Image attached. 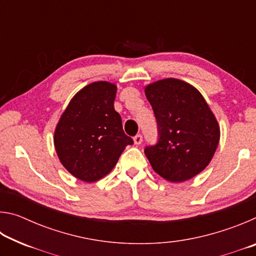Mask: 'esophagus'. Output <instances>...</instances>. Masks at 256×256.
Returning a JSON list of instances; mask_svg holds the SVG:
<instances>
[{"mask_svg": "<svg viewBox=\"0 0 256 256\" xmlns=\"http://www.w3.org/2000/svg\"><path fill=\"white\" fill-rule=\"evenodd\" d=\"M133 141H134V144H136V146L141 144V142H142V136H141V134H136V136L133 138Z\"/></svg>", "mask_w": 256, "mask_h": 256, "instance_id": "obj_1", "label": "esophagus"}]
</instances>
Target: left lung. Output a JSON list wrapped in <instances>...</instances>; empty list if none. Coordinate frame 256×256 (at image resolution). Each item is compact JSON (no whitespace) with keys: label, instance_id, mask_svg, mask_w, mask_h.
<instances>
[{"label":"left lung","instance_id":"8db88e82","mask_svg":"<svg viewBox=\"0 0 256 256\" xmlns=\"http://www.w3.org/2000/svg\"><path fill=\"white\" fill-rule=\"evenodd\" d=\"M158 123L159 140L144 154L152 170L172 183L188 180L210 164L220 128L201 92L183 80L167 78L146 86Z\"/></svg>","mask_w":256,"mask_h":256}]
</instances>
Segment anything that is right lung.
<instances>
[{
    "instance_id": "right-lung-1",
    "label": "right lung",
    "mask_w": 256,
    "mask_h": 256,
    "mask_svg": "<svg viewBox=\"0 0 256 256\" xmlns=\"http://www.w3.org/2000/svg\"><path fill=\"white\" fill-rule=\"evenodd\" d=\"M116 90L108 81L84 86L56 125L54 146L60 162L82 182L92 183L110 174L125 146L133 144L114 108Z\"/></svg>"
}]
</instances>
